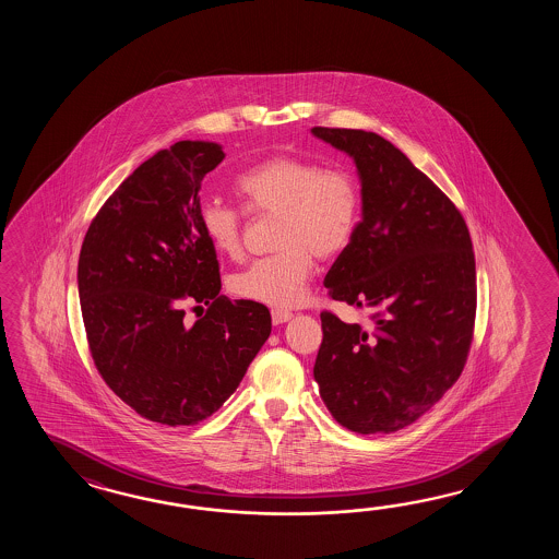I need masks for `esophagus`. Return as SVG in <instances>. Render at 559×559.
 Returning <instances> with one entry per match:
<instances>
[{"mask_svg": "<svg viewBox=\"0 0 559 559\" xmlns=\"http://www.w3.org/2000/svg\"><path fill=\"white\" fill-rule=\"evenodd\" d=\"M292 318H294V313L287 311V309H272V321H274L275 325L285 323V321H289Z\"/></svg>", "mask_w": 559, "mask_h": 559, "instance_id": "obj_1", "label": "esophagus"}]
</instances>
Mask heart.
Returning a JSON list of instances; mask_svg holds the SVG:
<instances>
[{"instance_id": "b5f03b06", "label": "heart", "mask_w": 559, "mask_h": 559, "mask_svg": "<svg viewBox=\"0 0 559 559\" xmlns=\"http://www.w3.org/2000/svg\"><path fill=\"white\" fill-rule=\"evenodd\" d=\"M243 212L275 215L272 255L234 275V296L274 308H294L308 289L316 255L330 260L356 236L364 195L356 174L321 167L301 155L277 154L243 169L234 181ZM200 226L215 251L236 258L243 246V214L227 203L200 205Z\"/></svg>"}]
</instances>
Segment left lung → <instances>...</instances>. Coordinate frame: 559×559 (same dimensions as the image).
I'll return each instance as SVG.
<instances>
[{
    "label": "left lung",
    "mask_w": 559,
    "mask_h": 559,
    "mask_svg": "<svg viewBox=\"0 0 559 559\" xmlns=\"http://www.w3.org/2000/svg\"><path fill=\"white\" fill-rule=\"evenodd\" d=\"M356 162L364 217L325 275L332 299L368 323L321 311L313 378L356 433H393L428 414L464 371L474 340L475 258L455 203L373 131L311 128Z\"/></svg>",
    "instance_id": "1"
}]
</instances>
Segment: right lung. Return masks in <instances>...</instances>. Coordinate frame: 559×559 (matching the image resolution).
Returning a JSON list of instances; mask_svg holds the SVG:
<instances>
[{"label":"right lung","mask_w":559,"mask_h":559,"mask_svg":"<svg viewBox=\"0 0 559 559\" xmlns=\"http://www.w3.org/2000/svg\"><path fill=\"white\" fill-rule=\"evenodd\" d=\"M224 157L186 140L145 159L95 214L78 262L95 368L135 414L171 428L217 412L272 333L263 304L219 294L200 226L202 179ZM186 305L206 313L190 324Z\"/></svg>","instance_id":"obj_1"}]
</instances>
